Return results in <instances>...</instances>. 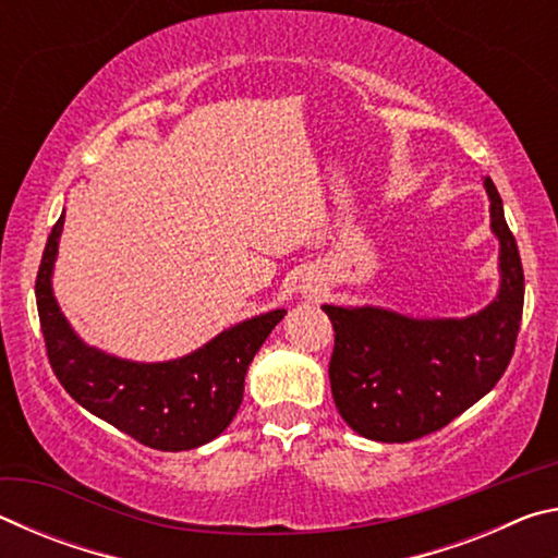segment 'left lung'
<instances>
[{"instance_id":"8db88e82","label":"left lung","mask_w":558,"mask_h":558,"mask_svg":"<svg viewBox=\"0 0 558 558\" xmlns=\"http://www.w3.org/2000/svg\"><path fill=\"white\" fill-rule=\"evenodd\" d=\"M485 189L499 241V290L487 307L468 317H411L374 305H323L335 327L332 396L359 436L379 442L423 438L502 379L522 323L524 272L489 177Z\"/></svg>"}]
</instances>
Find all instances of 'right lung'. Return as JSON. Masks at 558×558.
<instances>
[{
  "label": "right lung",
  "instance_id": "obj_1",
  "mask_svg": "<svg viewBox=\"0 0 558 558\" xmlns=\"http://www.w3.org/2000/svg\"><path fill=\"white\" fill-rule=\"evenodd\" d=\"M63 219L61 214L51 229L36 276V307L56 379L83 409L155 450H192L221 436L243 401L248 364L286 310L243 319L169 362L106 354L73 332L53 298Z\"/></svg>",
  "mask_w": 558,
  "mask_h": 558
}]
</instances>
